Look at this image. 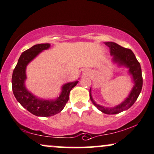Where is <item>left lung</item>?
<instances>
[{
  "mask_svg": "<svg viewBox=\"0 0 154 154\" xmlns=\"http://www.w3.org/2000/svg\"><path fill=\"white\" fill-rule=\"evenodd\" d=\"M104 43L110 48V53L113 56L112 61L113 63H116L119 66H124L125 67L128 68V73L132 76V81L134 85L126 99L122 103L111 108L105 107L96 103L92 97L91 88L89 91V94L93 104L99 111L106 114H116L129 109L137 100L143 86L141 68L139 62L136 59L135 55L131 49L123 48L113 42H105Z\"/></svg>",
  "mask_w": 154,
  "mask_h": 154,
  "instance_id": "8db88e82",
  "label": "left lung"
}]
</instances>
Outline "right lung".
Listing matches in <instances>:
<instances>
[{"label": "right lung", "mask_w": 154, "mask_h": 154, "mask_svg": "<svg viewBox=\"0 0 154 154\" xmlns=\"http://www.w3.org/2000/svg\"><path fill=\"white\" fill-rule=\"evenodd\" d=\"M51 47L50 43H41L32 46L22 53L14 68L12 75V88L15 97L23 107L37 116H51L60 111L65 107L69 98L71 89L77 85L79 81L63 85L61 92L55 99H43L33 95L26 88V67L38 55Z\"/></svg>", "instance_id": "right-lung-1"}]
</instances>
